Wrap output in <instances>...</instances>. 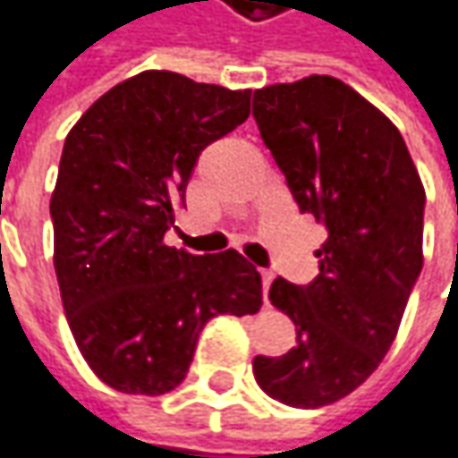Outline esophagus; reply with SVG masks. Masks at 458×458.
<instances>
[{"instance_id": "34e87169", "label": "esophagus", "mask_w": 458, "mask_h": 458, "mask_svg": "<svg viewBox=\"0 0 458 458\" xmlns=\"http://www.w3.org/2000/svg\"><path fill=\"white\" fill-rule=\"evenodd\" d=\"M260 276H263V291L267 293V291H270V284H273V270H260Z\"/></svg>"}]
</instances>
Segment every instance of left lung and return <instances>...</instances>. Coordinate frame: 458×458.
I'll return each instance as SVG.
<instances>
[{"mask_svg": "<svg viewBox=\"0 0 458 458\" xmlns=\"http://www.w3.org/2000/svg\"><path fill=\"white\" fill-rule=\"evenodd\" d=\"M252 115L301 214L327 229L319 276L270 286L296 348L258 355L252 371L267 397L314 410L348 397L392 348L423 270L425 191L397 126L345 81L255 89Z\"/></svg>", "mask_w": 458, "mask_h": 458, "instance_id": "left-lung-1", "label": "left lung"}]
</instances>
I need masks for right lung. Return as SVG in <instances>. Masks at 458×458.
I'll list each match as a JSON object with an SVG mask.
<instances>
[{
    "label": "right lung",
    "mask_w": 458,
    "mask_h": 458,
    "mask_svg": "<svg viewBox=\"0 0 458 458\" xmlns=\"http://www.w3.org/2000/svg\"><path fill=\"white\" fill-rule=\"evenodd\" d=\"M250 115V89L141 72L69 131L54 195V265L77 348L123 394L172 392L218 314H255L263 281L240 252L165 244L200 151Z\"/></svg>",
    "instance_id": "1"
}]
</instances>
